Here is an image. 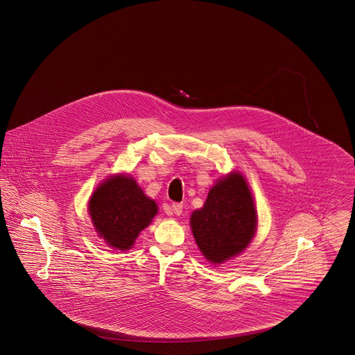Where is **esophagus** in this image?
I'll return each instance as SVG.
<instances>
[{"mask_svg": "<svg viewBox=\"0 0 355 355\" xmlns=\"http://www.w3.org/2000/svg\"><path fill=\"white\" fill-rule=\"evenodd\" d=\"M177 214V216H180L181 213H182V205L181 203H173L171 205V213L169 211V214Z\"/></svg>", "mask_w": 355, "mask_h": 355, "instance_id": "1", "label": "esophagus"}]
</instances>
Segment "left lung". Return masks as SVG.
<instances>
[{"label":"left lung","mask_w":355,"mask_h":355,"mask_svg":"<svg viewBox=\"0 0 355 355\" xmlns=\"http://www.w3.org/2000/svg\"><path fill=\"white\" fill-rule=\"evenodd\" d=\"M190 225L207 261L222 263L241 253L257 229V211L245 178L239 173L220 178L202 209L193 211Z\"/></svg>","instance_id":"left-lung-1"}]
</instances>
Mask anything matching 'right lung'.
I'll return each instance as SVG.
<instances>
[{
  "instance_id": "right-lung-1",
  "label": "right lung",
  "mask_w": 355,
  "mask_h": 355,
  "mask_svg": "<svg viewBox=\"0 0 355 355\" xmlns=\"http://www.w3.org/2000/svg\"><path fill=\"white\" fill-rule=\"evenodd\" d=\"M89 211L98 236L119 250L133 246L135 238L157 214V205L133 178L116 175L93 193Z\"/></svg>"
}]
</instances>
